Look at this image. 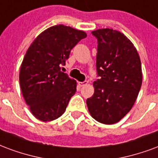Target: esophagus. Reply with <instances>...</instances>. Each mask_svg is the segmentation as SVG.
I'll list each match as a JSON object with an SVG mask.
<instances>
[{"label": "esophagus", "instance_id": "1", "mask_svg": "<svg viewBox=\"0 0 158 158\" xmlns=\"http://www.w3.org/2000/svg\"><path fill=\"white\" fill-rule=\"evenodd\" d=\"M88 84V82L87 81H83V82H79V85L80 86V87H83V86H85V85H86Z\"/></svg>", "mask_w": 158, "mask_h": 158}]
</instances>
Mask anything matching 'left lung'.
Here are the masks:
<instances>
[{
  "instance_id": "obj_1",
  "label": "left lung",
  "mask_w": 158,
  "mask_h": 158,
  "mask_svg": "<svg viewBox=\"0 0 158 158\" xmlns=\"http://www.w3.org/2000/svg\"><path fill=\"white\" fill-rule=\"evenodd\" d=\"M97 38V79L86 104L94 120L110 125L132 108L142 83L138 52L123 33L113 29L93 31Z\"/></svg>"
}]
</instances>
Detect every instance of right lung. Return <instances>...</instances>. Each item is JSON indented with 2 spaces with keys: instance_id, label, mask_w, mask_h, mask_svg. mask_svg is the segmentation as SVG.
Instances as JSON below:
<instances>
[{
  "instance_id": "obj_1",
  "label": "right lung",
  "mask_w": 158,
  "mask_h": 158,
  "mask_svg": "<svg viewBox=\"0 0 158 158\" xmlns=\"http://www.w3.org/2000/svg\"><path fill=\"white\" fill-rule=\"evenodd\" d=\"M85 31L57 25L38 35L23 58L19 74L23 98L35 117L53 121L65 111L76 92V81L61 71Z\"/></svg>"
}]
</instances>
